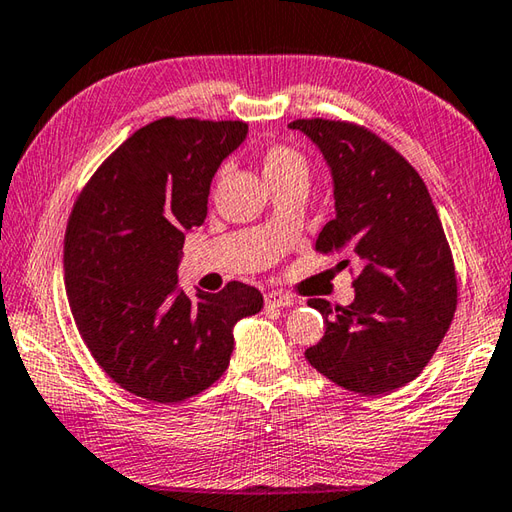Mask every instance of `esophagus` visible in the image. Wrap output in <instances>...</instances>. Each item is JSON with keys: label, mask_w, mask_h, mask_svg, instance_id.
Here are the masks:
<instances>
[{"label": "esophagus", "mask_w": 512, "mask_h": 512, "mask_svg": "<svg viewBox=\"0 0 512 512\" xmlns=\"http://www.w3.org/2000/svg\"><path fill=\"white\" fill-rule=\"evenodd\" d=\"M264 302L266 306H275V308H284L293 304V297L286 295V293H279V290H268L264 295Z\"/></svg>", "instance_id": "34e87169"}]
</instances>
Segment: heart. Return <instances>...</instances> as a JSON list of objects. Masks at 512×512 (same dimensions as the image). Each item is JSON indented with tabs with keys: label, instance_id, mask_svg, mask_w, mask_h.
<instances>
[{
	"label": "heart",
	"instance_id": "1",
	"mask_svg": "<svg viewBox=\"0 0 512 512\" xmlns=\"http://www.w3.org/2000/svg\"><path fill=\"white\" fill-rule=\"evenodd\" d=\"M262 170L268 184L308 177V162L302 150L288 144H270L262 153Z\"/></svg>",
	"mask_w": 512,
	"mask_h": 512
}]
</instances>
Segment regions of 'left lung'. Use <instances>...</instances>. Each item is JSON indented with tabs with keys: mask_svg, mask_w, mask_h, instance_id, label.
I'll list each match as a JSON object with an SVG mask.
<instances>
[{
	"mask_svg": "<svg viewBox=\"0 0 512 512\" xmlns=\"http://www.w3.org/2000/svg\"><path fill=\"white\" fill-rule=\"evenodd\" d=\"M288 126L319 146L335 182L337 215L315 250L357 266L353 304L308 299L326 333L306 359L350 393H388L422 373L453 322L457 273L444 226L424 179L373 130L322 117Z\"/></svg>",
	"mask_w": 512,
	"mask_h": 512,
	"instance_id": "left-lung-1",
	"label": "left lung"
}]
</instances>
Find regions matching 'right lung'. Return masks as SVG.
<instances>
[{
    "mask_svg": "<svg viewBox=\"0 0 512 512\" xmlns=\"http://www.w3.org/2000/svg\"><path fill=\"white\" fill-rule=\"evenodd\" d=\"M246 122L162 117L95 170L70 210L64 284L97 366L128 393L177 404L213 386L233 355V326L255 315V286L188 297L177 282L184 233L202 226L208 190Z\"/></svg>",
    "mask_w": 512,
    "mask_h": 512,
    "instance_id": "add662e5",
    "label": "right lung"
}]
</instances>
